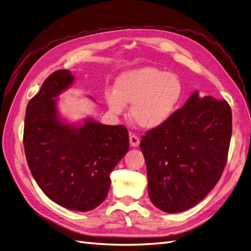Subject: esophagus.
I'll return each mask as SVG.
<instances>
[{
  "label": "esophagus",
  "mask_w": 251,
  "mask_h": 251,
  "mask_svg": "<svg viewBox=\"0 0 251 251\" xmlns=\"http://www.w3.org/2000/svg\"><path fill=\"white\" fill-rule=\"evenodd\" d=\"M140 143V139L138 138V136H136L135 134H130V144L133 148H137Z\"/></svg>",
  "instance_id": "1"
}]
</instances>
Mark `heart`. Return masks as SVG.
I'll return each mask as SVG.
<instances>
[{"mask_svg":"<svg viewBox=\"0 0 251 251\" xmlns=\"http://www.w3.org/2000/svg\"><path fill=\"white\" fill-rule=\"evenodd\" d=\"M183 83L178 75L142 67L120 74L115 90H107L105 101L113 114L120 115L132 103L130 114L140 127L154 130L172 118L183 97Z\"/></svg>","mask_w":251,"mask_h":251,"instance_id":"b5f03b06","label":"heart"}]
</instances>
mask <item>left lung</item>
<instances>
[{
	"label": "left lung",
	"instance_id": "8db88e82",
	"mask_svg": "<svg viewBox=\"0 0 251 251\" xmlns=\"http://www.w3.org/2000/svg\"><path fill=\"white\" fill-rule=\"evenodd\" d=\"M231 133L229 104L198 91L168 123L147 132L140 149L151 203L169 214L198 204L221 178Z\"/></svg>",
	"mask_w": 251,
	"mask_h": 251
}]
</instances>
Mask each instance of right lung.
<instances>
[{
    "mask_svg": "<svg viewBox=\"0 0 251 251\" xmlns=\"http://www.w3.org/2000/svg\"><path fill=\"white\" fill-rule=\"evenodd\" d=\"M74 81L58 70L29 100L24 126L27 163L37 185L65 208L94 209L107 197L110 174L128 151L125 126H105L93 118L69 124L60 118L57 97Z\"/></svg>",
    "mask_w": 251,
    "mask_h": 251,
    "instance_id": "1",
    "label": "right lung"
}]
</instances>
